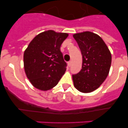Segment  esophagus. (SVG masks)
<instances>
[{
	"label": "esophagus",
	"instance_id": "obj_1",
	"mask_svg": "<svg viewBox=\"0 0 128 128\" xmlns=\"http://www.w3.org/2000/svg\"><path fill=\"white\" fill-rule=\"evenodd\" d=\"M71 64H72V62L71 61H69L68 62V67H70L71 66Z\"/></svg>",
	"mask_w": 128,
	"mask_h": 128
}]
</instances>
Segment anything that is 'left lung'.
<instances>
[{"label":"left lung","mask_w":128,"mask_h":128,"mask_svg":"<svg viewBox=\"0 0 128 128\" xmlns=\"http://www.w3.org/2000/svg\"><path fill=\"white\" fill-rule=\"evenodd\" d=\"M83 57L82 69L72 75L74 86L82 93H90L106 80L110 68L112 56L100 36L90 32L75 33Z\"/></svg>","instance_id":"obj_1"}]
</instances>
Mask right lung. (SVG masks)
Instances as JSON below:
<instances>
[{
  "label": "right lung",
  "instance_id": "1",
  "mask_svg": "<svg viewBox=\"0 0 128 128\" xmlns=\"http://www.w3.org/2000/svg\"><path fill=\"white\" fill-rule=\"evenodd\" d=\"M69 34L48 30L37 34L24 52L26 76L37 89L46 91L56 86L65 73L67 64L60 46Z\"/></svg>",
  "mask_w": 128,
  "mask_h": 128
}]
</instances>
